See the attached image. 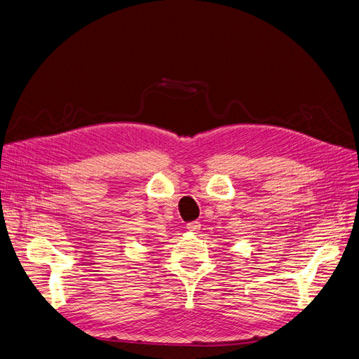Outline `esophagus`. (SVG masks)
<instances>
[{"label": "esophagus", "mask_w": 359, "mask_h": 359, "mask_svg": "<svg viewBox=\"0 0 359 359\" xmlns=\"http://www.w3.org/2000/svg\"><path fill=\"white\" fill-rule=\"evenodd\" d=\"M186 229H188L189 231H198L201 229V223L199 222H192V223H188L186 224Z\"/></svg>", "instance_id": "34e87169"}]
</instances>
